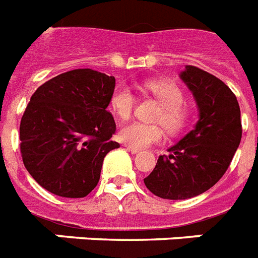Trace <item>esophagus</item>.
I'll list each match as a JSON object with an SVG mask.
<instances>
[{
  "instance_id": "obj_1",
  "label": "esophagus",
  "mask_w": 258,
  "mask_h": 258,
  "mask_svg": "<svg viewBox=\"0 0 258 258\" xmlns=\"http://www.w3.org/2000/svg\"><path fill=\"white\" fill-rule=\"evenodd\" d=\"M126 149L129 150V152H131L132 154H137V153H140V150H139V149H135V148H132V146H126Z\"/></svg>"
}]
</instances>
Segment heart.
Masks as SVG:
<instances>
[{
    "label": "heart",
    "instance_id": "b5f03b06",
    "mask_svg": "<svg viewBox=\"0 0 258 258\" xmlns=\"http://www.w3.org/2000/svg\"><path fill=\"white\" fill-rule=\"evenodd\" d=\"M145 89L162 105L156 121L162 123L172 135L180 133L190 119V109L184 104L185 96L178 85L170 81H150ZM136 97L125 84H119L110 96V109L118 118L127 119L135 109ZM119 139L135 149H146L153 144L164 141L165 132L161 125L132 122L119 131Z\"/></svg>",
    "mask_w": 258,
    "mask_h": 258
}]
</instances>
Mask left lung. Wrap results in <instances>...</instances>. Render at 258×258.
I'll list each match as a JSON object with an SVG mask.
<instances>
[{
	"mask_svg": "<svg viewBox=\"0 0 258 258\" xmlns=\"http://www.w3.org/2000/svg\"><path fill=\"white\" fill-rule=\"evenodd\" d=\"M180 77L195 96L200 118L144 178L146 187L165 200L191 199L211 189L229 168L242 136L240 105L229 86L191 65Z\"/></svg>",
	"mask_w": 258,
	"mask_h": 258,
	"instance_id": "8db88e82",
	"label": "left lung"
}]
</instances>
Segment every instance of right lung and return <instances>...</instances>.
<instances>
[{"label":"right lung","mask_w":258,"mask_h":258,"mask_svg":"<svg viewBox=\"0 0 258 258\" xmlns=\"http://www.w3.org/2000/svg\"><path fill=\"white\" fill-rule=\"evenodd\" d=\"M116 78L92 69L58 74L33 93L20 123L30 176L53 195L81 199L98 184L105 156L119 148L108 112Z\"/></svg>","instance_id":"add662e5"}]
</instances>
